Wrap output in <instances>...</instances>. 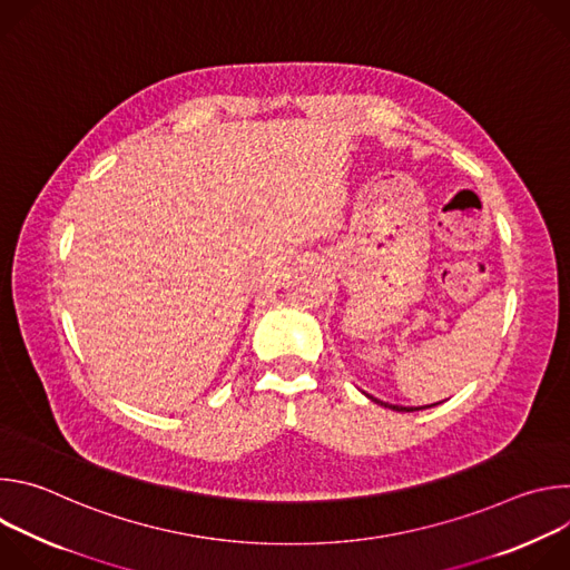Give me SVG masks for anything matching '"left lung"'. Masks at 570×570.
Wrapping results in <instances>:
<instances>
[{"instance_id":"left-lung-1","label":"left lung","mask_w":570,"mask_h":570,"mask_svg":"<svg viewBox=\"0 0 570 570\" xmlns=\"http://www.w3.org/2000/svg\"><path fill=\"white\" fill-rule=\"evenodd\" d=\"M367 399H372L374 403H379V405H385V409H390V411H396V413H413V411H422V409H413V405H392V403H383V401H379V399H374L372 394H365ZM435 405V403H433ZM426 409H431V405H426Z\"/></svg>"}]
</instances>
